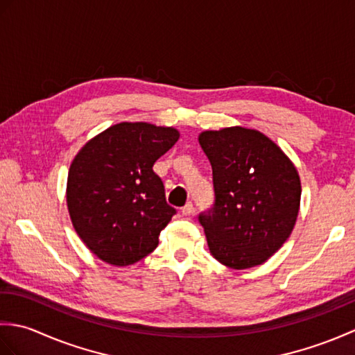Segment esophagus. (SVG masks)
<instances>
[{
	"instance_id": "34e87169",
	"label": "esophagus",
	"mask_w": 355,
	"mask_h": 355,
	"mask_svg": "<svg viewBox=\"0 0 355 355\" xmlns=\"http://www.w3.org/2000/svg\"><path fill=\"white\" fill-rule=\"evenodd\" d=\"M182 214H183L184 216H189V215L193 214V205H192L191 201L186 202V205L182 207Z\"/></svg>"
}]
</instances>
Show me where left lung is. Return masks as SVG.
I'll return each mask as SVG.
<instances>
[{
	"label": "left lung",
	"mask_w": 355,
	"mask_h": 355,
	"mask_svg": "<svg viewBox=\"0 0 355 355\" xmlns=\"http://www.w3.org/2000/svg\"><path fill=\"white\" fill-rule=\"evenodd\" d=\"M215 200L198 215L209 250L235 270L261 266L290 236L300 202L293 163L262 132L233 126L200 134Z\"/></svg>",
	"instance_id": "obj_1"
}]
</instances>
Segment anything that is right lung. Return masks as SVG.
Segmentation results:
<instances>
[{
	"instance_id": "right-lung-1",
	"label": "right lung",
	"mask_w": 355,
	"mask_h": 355,
	"mask_svg": "<svg viewBox=\"0 0 355 355\" xmlns=\"http://www.w3.org/2000/svg\"><path fill=\"white\" fill-rule=\"evenodd\" d=\"M173 128L119 123L89 140L69 171L67 205L84 244L112 266H131L158 245L177 210L153 166L175 145Z\"/></svg>"
}]
</instances>
